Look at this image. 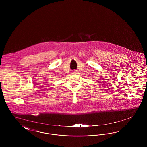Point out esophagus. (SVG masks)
I'll use <instances>...</instances> for the list:
<instances>
[{"mask_svg": "<svg viewBox=\"0 0 147 147\" xmlns=\"http://www.w3.org/2000/svg\"><path fill=\"white\" fill-rule=\"evenodd\" d=\"M73 74H77L76 71H73Z\"/></svg>", "mask_w": 147, "mask_h": 147, "instance_id": "1", "label": "esophagus"}]
</instances>
